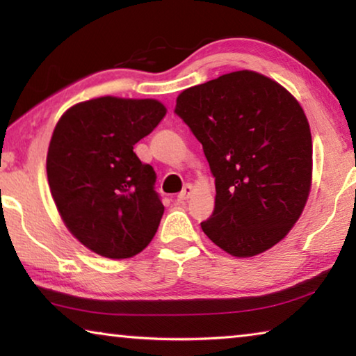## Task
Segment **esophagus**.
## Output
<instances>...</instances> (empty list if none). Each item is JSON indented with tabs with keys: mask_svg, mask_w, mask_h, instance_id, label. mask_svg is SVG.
<instances>
[{
	"mask_svg": "<svg viewBox=\"0 0 356 356\" xmlns=\"http://www.w3.org/2000/svg\"><path fill=\"white\" fill-rule=\"evenodd\" d=\"M191 193H193V186H191V185H185L184 190L179 193L177 200H179L180 202H184V201H186V200H188V197L191 196Z\"/></svg>",
	"mask_w": 356,
	"mask_h": 356,
	"instance_id": "esophagus-1",
	"label": "esophagus"
}]
</instances>
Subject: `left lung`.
Returning <instances> with one entry per match:
<instances>
[{
	"label": "left lung",
	"mask_w": 356,
	"mask_h": 356,
	"mask_svg": "<svg viewBox=\"0 0 356 356\" xmlns=\"http://www.w3.org/2000/svg\"><path fill=\"white\" fill-rule=\"evenodd\" d=\"M174 113L202 144L215 177L204 234L236 257L284 238L308 201L312 174L309 124L293 95L238 70L185 89Z\"/></svg>",
	"instance_id": "obj_1"
}]
</instances>
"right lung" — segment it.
I'll list each match as a JSON object with an SVG mask.
<instances>
[{"label":"right lung","mask_w":356,"mask_h":356,"mask_svg":"<svg viewBox=\"0 0 356 356\" xmlns=\"http://www.w3.org/2000/svg\"><path fill=\"white\" fill-rule=\"evenodd\" d=\"M165 114L159 100L106 95L58 120L47 155L51 196L72 236L100 256L134 257L159 229L165 207L156 174L134 146Z\"/></svg>","instance_id":"right-lung-1"}]
</instances>
